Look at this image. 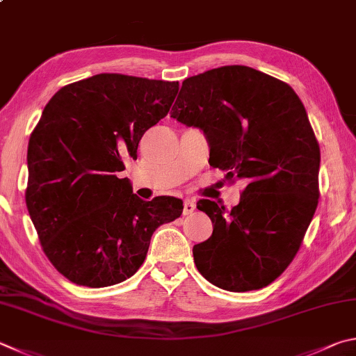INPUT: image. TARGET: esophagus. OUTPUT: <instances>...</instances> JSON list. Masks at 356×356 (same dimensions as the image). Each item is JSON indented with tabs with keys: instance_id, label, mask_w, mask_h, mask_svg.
I'll use <instances>...</instances> for the list:
<instances>
[{
	"instance_id": "esophagus-1",
	"label": "esophagus",
	"mask_w": 356,
	"mask_h": 356,
	"mask_svg": "<svg viewBox=\"0 0 356 356\" xmlns=\"http://www.w3.org/2000/svg\"><path fill=\"white\" fill-rule=\"evenodd\" d=\"M195 210H196L195 200L185 199V200H184V215H191V213L195 211Z\"/></svg>"
}]
</instances>
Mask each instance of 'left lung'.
<instances>
[{"label": "left lung", "mask_w": 356, "mask_h": 356, "mask_svg": "<svg viewBox=\"0 0 356 356\" xmlns=\"http://www.w3.org/2000/svg\"><path fill=\"white\" fill-rule=\"evenodd\" d=\"M171 116L202 129L229 182L248 184L232 210L197 202L213 222L193 248L197 270L234 293L268 286L299 252L319 202L321 149L300 98L273 76L227 65L186 77Z\"/></svg>", "instance_id": "1"}]
</instances>
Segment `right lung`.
Returning a JSON list of instances; mask_svg holds the SVG:
<instances>
[{
  "label": "right lung",
  "instance_id": "add662e5",
  "mask_svg": "<svg viewBox=\"0 0 356 356\" xmlns=\"http://www.w3.org/2000/svg\"><path fill=\"white\" fill-rule=\"evenodd\" d=\"M177 92L179 82L96 74L62 87L32 131L26 205L44 255L76 285L104 288L132 277L156 229L182 215L180 199L146 202L116 176Z\"/></svg>",
  "mask_w": 356,
  "mask_h": 356
}]
</instances>
